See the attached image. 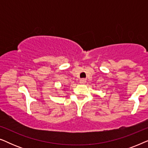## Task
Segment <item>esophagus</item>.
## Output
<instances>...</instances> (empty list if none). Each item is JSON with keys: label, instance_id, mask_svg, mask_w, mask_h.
Masks as SVG:
<instances>
[{"label": "esophagus", "instance_id": "34e87169", "mask_svg": "<svg viewBox=\"0 0 148 148\" xmlns=\"http://www.w3.org/2000/svg\"><path fill=\"white\" fill-rule=\"evenodd\" d=\"M86 83V79H82L80 80V84H85Z\"/></svg>", "mask_w": 148, "mask_h": 148}]
</instances>
